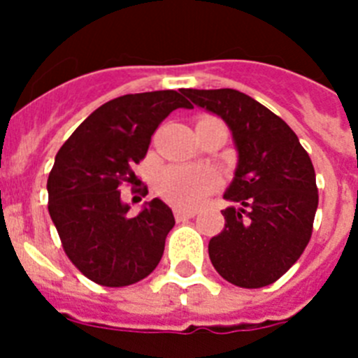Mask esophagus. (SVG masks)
<instances>
[{
  "label": "esophagus",
  "instance_id": "1",
  "mask_svg": "<svg viewBox=\"0 0 358 358\" xmlns=\"http://www.w3.org/2000/svg\"><path fill=\"white\" fill-rule=\"evenodd\" d=\"M173 215H176V218L181 222V220H186V218H192L197 215V211L195 210H185V208H176L173 210Z\"/></svg>",
  "mask_w": 358,
  "mask_h": 358
}]
</instances>
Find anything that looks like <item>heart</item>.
I'll return each mask as SVG.
<instances>
[{
    "label": "heart",
    "instance_id": "b5f03b06",
    "mask_svg": "<svg viewBox=\"0 0 358 358\" xmlns=\"http://www.w3.org/2000/svg\"><path fill=\"white\" fill-rule=\"evenodd\" d=\"M218 186V176L208 166L173 164L164 169L157 181L161 195L176 206H199Z\"/></svg>",
    "mask_w": 358,
    "mask_h": 358
}]
</instances>
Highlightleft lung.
Here are the masks:
<instances>
[{"label": "left lung", "instance_id": "8db88e82", "mask_svg": "<svg viewBox=\"0 0 358 358\" xmlns=\"http://www.w3.org/2000/svg\"><path fill=\"white\" fill-rule=\"evenodd\" d=\"M197 107L222 118L238 152L224 192L226 226L210 240L217 273L243 289L280 280L299 260L317 211L314 164L296 132L273 110L236 90H185Z\"/></svg>", "mask_w": 358, "mask_h": 358}]
</instances>
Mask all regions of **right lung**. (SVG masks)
Returning a JSON list of instances; mask_svg holds the SVG:
<instances>
[{
    "mask_svg": "<svg viewBox=\"0 0 358 358\" xmlns=\"http://www.w3.org/2000/svg\"><path fill=\"white\" fill-rule=\"evenodd\" d=\"M192 103L177 91L123 94L93 110L57 152L48 177V211L73 265L103 287H125L157 267L176 224L161 199L138 215L120 186L136 179L150 138L172 110Z\"/></svg>",
    "mask_w": 358,
    "mask_h": 358,
    "instance_id": "obj_1",
    "label": "right lung"
}]
</instances>
